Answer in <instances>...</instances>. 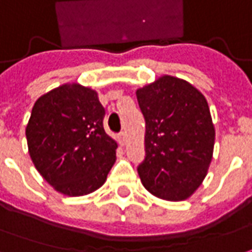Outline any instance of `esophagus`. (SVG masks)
I'll use <instances>...</instances> for the list:
<instances>
[{
    "label": "esophagus",
    "mask_w": 252,
    "mask_h": 252,
    "mask_svg": "<svg viewBox=\"0 0 252 252\" xmlns=\"http://www.w3.org/2000/svg\"><path fill=\"white\" fill-rule=\"evenodd\" d=\"M119 143H120L121 146H124V144L126 143V132H121L120 135H119Z\"/></svg>",
    "instance_id": "1"
}]
</instances>
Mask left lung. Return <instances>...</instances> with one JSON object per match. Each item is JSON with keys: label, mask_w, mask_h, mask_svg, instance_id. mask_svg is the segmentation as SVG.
I'll use <instances>...</instances> for the list:
<instances>
[{"label": "left lung", "mask_w": 252, "mask_h": 252, "mask_svg": "<svg viewBox=\"0 0 252 252\" xmlns=\"http://www.w3.org/2000/svg\"><path fill=\"white\" fill-rule=\"evenodd\" d=\"M146 121L143 162L138 173L157 198L184 200L205 179L212 162L216 131L203 94L173 76L136 91Z\"/></svg>", "instance_id": "left-lung-1"}]
</instances>
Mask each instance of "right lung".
Returning <instances> with one entry per match:
<instances>
[{"instance_id": "add662e5", "label": "right lung", "mask_w": 252, "mask_h": 252, "mask_svg": "<svg viewBox=\"0 0 252 252\" xmlns=\"http://www.w3.org/2000/svg\"><path fill=\"white\" fill-rule=\"evenodd\" d=\"M105 109L94 90L63 84L38 98L26 128L28 151L42 177L69 196L106 181L117 143L103 129Z\"/></svg>"}]
</instances>
